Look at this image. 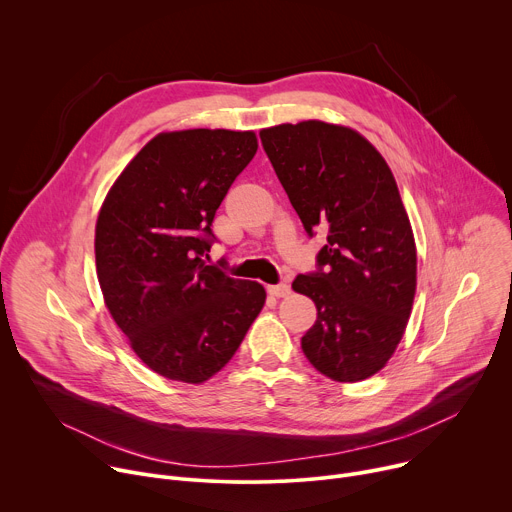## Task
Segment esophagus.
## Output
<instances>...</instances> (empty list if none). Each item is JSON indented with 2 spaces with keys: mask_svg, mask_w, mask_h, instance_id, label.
<instances>
[{
  "mask_svg": "<svg viewBox=\"0 0 512 512\" xmlns=\"http://www.w3.org/2000/svg\"><path fill=\"white\" fill-rule=\"evenodd\" d=\"M269 296H275V298H287L291 294V287L287 283H277V285H269L267 287Z\"/></svg>",
  "mask_w": 512,
  "mask_h": 512,
  "instance_id": "obj_1",
  "label": "esophagus"
}]
</instances>
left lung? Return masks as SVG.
I'll return each mask as SVG.
<instances>
[{"label":"left lung","instance_id":"1","mask_svg":"<svg viewBox=\"0 0 512 512\" xmlns=\"http://www.w3.org/2000/svg\"><path fill=\"white\" fill-rule=\"evenodd\" d=\"M259 135L306 233L326 235L320 269L291 283L318 310L302 350L332 381L369 379L397 350L417 287V247L395 176L346 125L308 119Z\"/></svg>","mask_w":512,"mask_h":512}]
</instances>
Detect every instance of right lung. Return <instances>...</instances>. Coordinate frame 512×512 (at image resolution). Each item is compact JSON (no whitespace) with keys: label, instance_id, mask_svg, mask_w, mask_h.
I'll use <instances>...</instances> for the list:
<instances>
[{"label":"right lung","instance_id":"right-lung-1","mask_svg":"<svg viewBox=\"0 0 512 512\" xmlns=\"http://www.w3.org/2000/svg\"><path fill=\"white\" fill-rule=\"evenodd\" d=\"M255 131H162L109 188L95 227L105 306L154 373L202 385L241 346L265 287L206 265L210 225L257 154Z\"/></svg>","mask_w":512,"mask_h":512}]
</instances>
